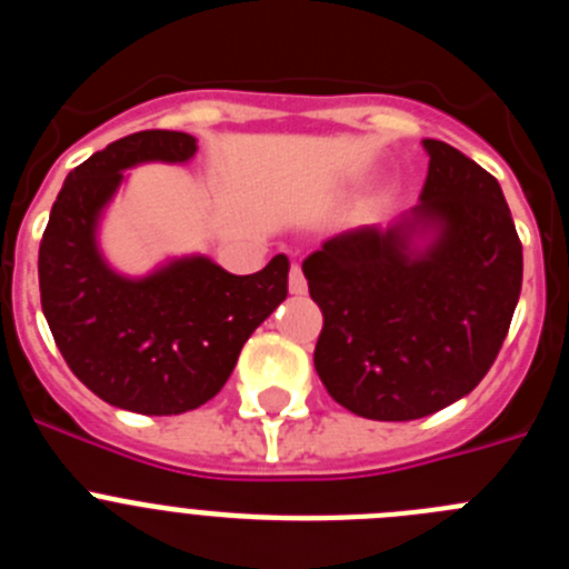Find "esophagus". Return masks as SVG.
<instances>
[{
    "mask_svg": "<svg viewBox=\"0 0 569 569\" xmlns=\"http://www.w3.org/2000/svg\"><path fill=\"white\" fill-rule=\"evenodd\" d=\"M288 288H290V293H293V296H305V293H308V279H305V273H301L299 264H293V268H290Z\"/></svg>",
    "mask_w": 569,
    "mask_h": 569,
    "instance_id": "obj_1",
    "label": "esophagus"
}]
</instances>
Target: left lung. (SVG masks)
Listing matches in <instances>:
<instances>
[{
  "mask_svg": "<svg viewBox=\"0 0 569 569\" xmlns=\"http://www.w3.org/2000/svg\"><path fill=\"white\" fill-rule=\"evenodd\" d=\"M425 150L413 222L439 228L425 253L410 256V224H396L341 233L301 261L325 316L316 373L365 419H425L470 393L519 305L521 241L499 182L450 144Z\"/></svg>",
  "mask_w": 569,
  "mask_h": 569,
  "instance_id": "1",
  "label": "left lung"
}]
</instances>
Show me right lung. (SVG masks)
Segmentation results:
<instances>
[{"mask_svg": "<svg viewBox=\"0 0 569 569\" xmlns=\"http://www.w3.org/2000/svg\"><path fill=\"white\" fill-rule=\"evenodd\" d=\"M196 139L139 130L73 168L39 244V293L59 353L88 390L142 416L202 407L233 373L241 347L288 299V256L233 276L204 256L148 279H122L97 250L99 210L139 162H188Z\"/></svg>", "mask_w": 569, "mask_h": 569, "instance_id": "obj_1", "label": "right lung"}]
</instances>
